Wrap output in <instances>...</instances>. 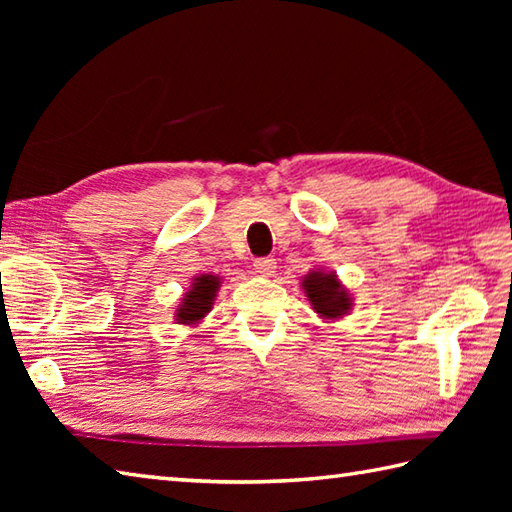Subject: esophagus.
I'll return each mask as SVG.
<instances>
[{"label": "esophagus", "mask_w": 512, "mask_h": 512, "mask_svg": "<svg viewBox=\"0 0 512 512\" xmlns=\"http://www.w3.org/2000/svg\"><path fill=\"white\" fill-rule=\"evenodd\" d=\"M255 268H257V273H262V275H273L275 273V268H277V262L273 257H257L255 259Z\"/></svg>", "instance_id": "1"}]
</instances>
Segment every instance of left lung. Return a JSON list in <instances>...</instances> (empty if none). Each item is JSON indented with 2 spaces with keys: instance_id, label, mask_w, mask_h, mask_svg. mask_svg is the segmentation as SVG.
Here are the masks:
<instances>
[{
  "instance_id": "1",
  "label": "left lung",
  "mask_w": 512,
  "mask_h": 512,
  "mask_svg": "<svg viewBox=\"0 0 512 512\" xmlns=\"http://www.w3.org/2000/svg\"><path fill=\"white\" fill-rule=\"evenodd\" d=\"M301 286L303 292H306L312 310L323 319L336 321L352 310L350 292L341 286V281L336 279L334 273H323L319 268L310 270V273L303 277Z\"/></svg>"
}]
</instances>
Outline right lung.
Returning a JSON list of instances; mask_svg holds the SVG:
<instances>
[{
  "label": "right lung",
  "instance_id": "1",
  "mask_svg": "<svg viewBox=\"0 0 512 512\" xmlns=\"http://www.w3.org/2000/svg\"><path fill=\"white\" fill-rule=\"evenodd\" d=\"M220 284H222L220 277L215 275L193 277L189 290L184 292V297L176 310V321L182 325L200 323L206 314L211 312Z\"/></svg>",
  "mask_w": 512,
  "mask_h": 512
}]
</instances>
